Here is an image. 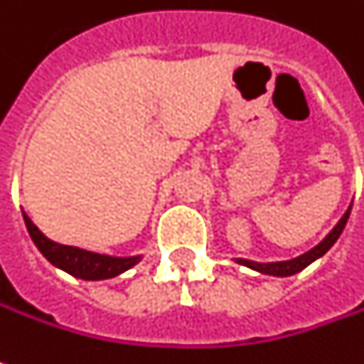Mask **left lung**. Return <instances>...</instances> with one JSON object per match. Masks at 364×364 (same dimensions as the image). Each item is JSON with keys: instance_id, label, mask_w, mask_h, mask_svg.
Listing matches in <instances>:
<instances>
[{"instance_id": "obj_1", "label": "left lung", "mask_w": 364, "mask_h": 364, "mask_svg": "<svg viewBox=\"0 0 364 364\" xmlns=\"http://www.w3.org/2000/svg\"><path fill=\"white\" fill-rule=\"evenodd\" d=\"M348 214H350V206H348V210L343 214V218L336 222L335 228L324 236L323 242H318V245L314 246V248H311L309 252L296 256V258H292V260H282V262H255V260H246V258H236V262L242 264V267L252 268L256 272L270 274V277H292V274L301 272L302 268L309 267L311 262H314L316 258H321L331 246L335 245L336 240H338V236H341V232H343V228H345V224H347Z\"/></svg>"}]
</instances>
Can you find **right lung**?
<instances>
[{"label":"right lung","mask_w":364,"mask_h":364,"mask_svg":"<svg viewBox=\"0 0 364 364\" xmlns=\"http://www.w3.org/2000/svg\"><path fill=\"white\" fill-rule=\"evenodd\" d=\"M23 220L28 226V232L33 240V245L38 246L41 255L50 260L53 267L62 268L68 274H72L75 279L84 280H104L114 279L122 272H126L128 268L140 262L142 256H108L90 252L77 246L58 245L50 240L40 228L29 220V216L23 212Z\"/></svg>","instance_id":"obj_1"}]
</instances>
